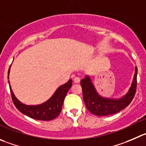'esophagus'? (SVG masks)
Wrapping results in <instances>:
<instances>
[{
  "label": "esophagus",
  "mask_w": 146,
  "mask_h": 146,
  "mask_svg": "<svg viewBox=\"0 0 146 146\" xmlns=\"http://www.w3.org/2000/svg\"><path fill=\"white\" fill-rule=\"evenodd\" d=\"M80 80H81V79H80V77H74V82L75 83H79L80 82Z\"/></svg>",
  "instance_id": "obj_1"
}]
</instances>
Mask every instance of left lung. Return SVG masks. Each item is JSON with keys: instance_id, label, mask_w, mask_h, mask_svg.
<instances>
[{"instance_id": "8db88e82", "label": "left lung", "mask_w": 146, "mask_h": 146, "mask_svg": "<svg viewBox=\"0 0 146 146\" xmlns=\"http://www.w3.org/2000/svg\"><path fill=\"white\" fill-rule=\"evenodd\" d=\"M137 74L138 68L135 67L134 78L131 87L127 93L120 99H109L100 96L95 90L88 76L82 79L80 84L82 88L83 100L86 108L91 113L98 116H107L113 115L128 106L135 95L137 87Z\"/></svg>"}]
</instances>
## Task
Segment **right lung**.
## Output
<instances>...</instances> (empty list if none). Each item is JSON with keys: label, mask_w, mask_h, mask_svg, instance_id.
<instances>
[{"label": "right lung", "mask_w": 146, "mask_h": 146, "mask_svg": "<svg viewBox=\"0 0 146 146\" xmlns=\"http://www.w3.org/2000/svg\"><path fill=\"white\" fill-rule=\"evenodd\" d=\"M9 72L10 68L8 69V74ZM72 85V80H70L66 84L60 86L49 100L38 105H26L21 103L15 97L11 85H9V87L13 104L21 112L35 120H51L56 118L60 114L64 100Z\"/></svg>", "instance_id": "obj_1"}]
</instances>
